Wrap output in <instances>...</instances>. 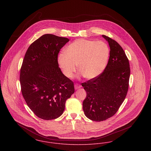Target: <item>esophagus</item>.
<instances>
[{"mask_svg": "<svg viewBox=\"0 0 151 151\" xmlns=\"http://www.w3.org/2000/svg\"><path fill=\"white\" fill-rule=\"evenodd\" d=\"M81 87V85L78 84V83H76V84L74 85V88H75V89H78L80 88Z\"/></svg>", "mask_w": 151, "mask_h": 151, "instance_id": "1", "label": "esophagus"}]
</instances>
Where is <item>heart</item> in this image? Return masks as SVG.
I'll list each match as a JSON object with an SVG mask.
<instances>
[{
  "mask_svg": "<svg viewBox=\"0 0 151 151\" xmlns=\"http://www.w3.org/2000/svg\"><path fill=\"white\" fill-rule=\"evenodd\" d=\"M60 54L57 61L63 74L68 78L73 76L77 65L83 77L91 80L104 70L110 50L103 41L80 39L74 41Z\"/></svg>",
  "mask_w": 151,
  "mask_h": 151,
  "instance_id": "b5f03b06",
  "label": "heart"
}]
</instances>
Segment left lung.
Returning <instances> with one entry per match:
<instances>
[{"mask_svg": "<svg viewBox=\"0 0 151 151\" xmlns=\"http://www.w3.org/2000/svg\"><path fill=\"white\" fill-rule=\"evenodd\" d=\"M110 47V56L104 71L95 78L82 83L86 92L83 110L91 120L102 121L114 116L125 100L129 88V60L120 45L102 35Z\"/></svg>", "mask_w": 151, "mask_h": 151, "instance_id": "1", "label": "left lung"}]
</instances>
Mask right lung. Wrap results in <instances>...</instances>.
Masks as SVG:
<instances>
[{"instance_id": "1", "label": "right lung", "mask_w": 151, "mask_h": 151, "mask_svg": "<svg viewBox=\"0 0 151 151\" xmlns=\"http://www.w3.org/2000/svg\"><path fill=\"white\" fill-rule=\"evenodd\" d=\"M67 38L45 34L32 43L21 66V91L27 105L43 120L61 116L66 101L74 93V83L60 70L57 61Z\"/></svg>"}]
</instances>
